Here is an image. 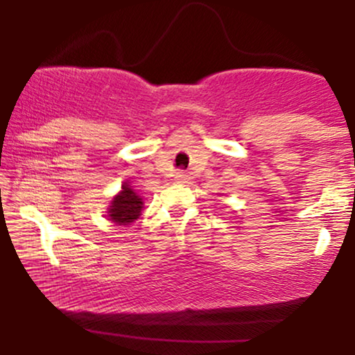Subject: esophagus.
<instances>
[{"instance_id": "esophagus-1", "label": "esophagus", "mask_w": 355, "mask_h": 355, "mask_svg": "<svg viewBox=\"0 0 355 355\" xmlns=\"http://www.w3.org/2000/svg\"><path fill=\"white\" fill-rule=\"evenodd\" d=\"M175 180L178 183H189L190 175H187L185 172H177V175H175Z\"/></svg>"}]
</instances>
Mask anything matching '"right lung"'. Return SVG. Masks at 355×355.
I'll use <instances>...</instances> for the list:
<instances>
[{
	"mask_svg": "<svg viewBox=\"0 0 355 355\" xmlns=\"http://www.w3.org/2000/svg\"><path fill=\"white\" fill-rule=\"evenodd\" d=\"M144 209V200L128 183H123L121 191L113 197L108 207V217L118 225H128L140 217Z\"/></svg>",
	"mask_w": 355,
	"mask_h": 355,
	"instance_id": "right-lung-1",
	"label": "right lung"
}]
</instances>
